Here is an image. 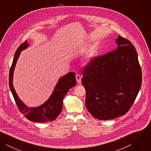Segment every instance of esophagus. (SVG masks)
<instances>
[{
	"label": "esophagus",
	"instance_id": "obj_1",
	"mask_svg": "<svg viewBox=\"0 0 151 151\" xmlns=\"http://www.w3.org/2000/svg\"><path fill=\"white\" fill-rule=\"evenodd\" d=\"M76 78L77 82L78 83H80L81 82V77L79 74H76Z\"/></svg>",
	"mask_w": 151,
	"mask_h": 151
}]
</instances>
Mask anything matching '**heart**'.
Here are the masks:
<instances>
[{
  "label": "heart",
  "mask_w": 151,
  "mask_h": 151,
  "mask_svg": "<svg viewBox=\"0 0 151 151\" xmlns=\"http://www.w3.org/2000/svg\"><path fill=\"white\" fill-rule=\"evenodd\" d=\"M93 53H92V52H89V53H88V55L87 58H86L87 61H88V62H91V60H92V58H93Z\"/></svg>",
  "instance_id": "b5f03b06"
}]
</instances>
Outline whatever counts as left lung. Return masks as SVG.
Returning a JSON list of instances; mask_svg holds the SVG:
<instances>
[{
  "mask_svg": "<svg viewBox=\"0 0 151 151\" xmlns=\"http://www.w3.org/2000/svg\"><path fill=\"white\" fill-rule=\"evenodd\" d=\"M117 49L91 60L83 70L86 105L96 119L124 115L135 101L142 84V71L135 47L119 35Z\"/></svg>",
  "mask_w": 151,
  "mask_h": 151,
  "instance_id": "1",
  "label": "left lung"
}]
</instances>
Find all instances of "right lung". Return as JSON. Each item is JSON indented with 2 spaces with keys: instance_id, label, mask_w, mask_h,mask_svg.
<instances>
[{
  "instance_id": "obj_1",
  "label": "right lung",
  "mask_w": 151,
  "mask_h": 151,
  "mask_svg": "<svg viewBox=\"0 0 151 151\" xmlns=\"http://www.w3.org/2000/svg\"><path fill=\"white\" fill-rule=\"evenodd\" d=\"M29 44L25 41L17 48L9 72V87L17 106L24 116L31 122L45 123L55 120L61 113L63 108V101L68 90L76 85V75L70 72L62 77L58 81L49 99L40 106L28 108L18 96L13 84L14 68L22 50L27 49Z\"/></svg>"
}]
</instances>
